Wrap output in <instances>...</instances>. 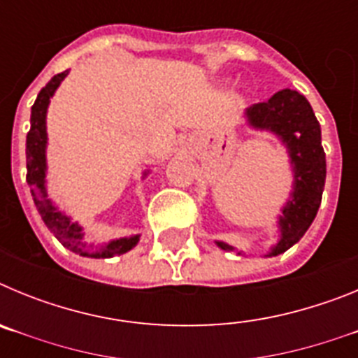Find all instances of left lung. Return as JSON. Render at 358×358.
I'll return each mask as SVG.
<instances>
[{"label": "left lung", "instance_id": "obj_1", "mask_svg": "<svg viewBox=\"0 0 358 358\" xmlns=\"http://www.w3.org/2000/svg\"><path fill=\"white\" fill-rule=\"evenodd\" d=\"M256 131L273 132L287 148L292 169V192L278 217L280 240L265 256H278L303 238L321 206L327 156L321 145V125L301 93L281 90L267 102L255 103L243 113ZM224 251H235L226 242H215ZM242 255V252H238Z\"/></svg>", "mask_w": 358, "mask_h": 358}]
</instances>
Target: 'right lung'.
Wrapping results in <instances>:
<instances>
[{
  "instance_id": "right-lung-1",
  "label": "right lung",
  "mask_w": 358,
  "mask_h": 358,
  "mask_svg": "<svg viewBox=\"0 0 358 358\" xmlns=\"http://www.w3.org/2000/svg\"><path fill=\"white\" fill-rule=\"evenodd\" d=\"M68 73L69 69H66V71L55 75L41 90L36 98V103L31 106L30 131L27 134V182L30 186L31 197H34L36 208L43 217L44 224L66 249L73 251L75 255L87 256V258H113V256L123 255L136 248V243L140 242V235L110 240L103 245H93V243L87 245V242L84 240V227L78 222H73V218L48 197V189H46V170H48V164H46V147H48L46 113H48L50 98L55 94L57 87L68 77ZM147 173L148 170H145L143 177H147Z\"/></svg>"
}]
</instances>
